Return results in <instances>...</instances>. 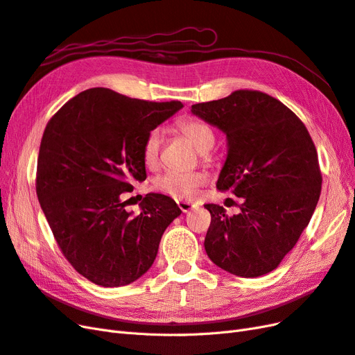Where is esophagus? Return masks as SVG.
<instances>
[{"mask_svg": "<svg viewBox=\"0 0 355 355\" xmlns=\"http://www.w3.org/2000/svg\"><path fill=\"white\" fill-rule=\"evenodd\" d=\"M178 206H179V209H180L182 211H184V213H187V211H189V210L194 209V204L189 202V201H184V200L178 201Z\"/></svg>", "mask_w": 355, "mask_h": 355, "instance_id": "obj_1", "label": "esophagus"}]
</instances>
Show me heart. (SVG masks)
<instances>
[{"mask_svg":"<svg viewBox=\"0 0 355 355\" xmlns=\"http://www.w3.org/2000/svg\"><path fill=\"white\" fill-rule=\"evenodd\" d=\"M178 130L196 145L202 159H209L207 151L213 148L216 136L213 128L198 118H185L178 123ZM161 145H163V130L155 127L145 137L142 157L145 164L154 167L158 163ZM206 182V176L200 171H178L167 170L154 180V188L166 196L176 200H191L197 196L200 187Z\"/></svg>","mask_w":355,"mask_h":355,"instance_id":"heart-1","label":"heart"}]
</instances>
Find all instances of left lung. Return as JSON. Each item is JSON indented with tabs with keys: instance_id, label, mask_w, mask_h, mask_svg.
<instances>
[{
	"instance_id": "obj_1",
	"label": "left lung",
	"mask_w": 355,
	"mask_h": 355,
	"mask_svg": "<svg viewBox=\"0 0 355 355\" xmlns=\"http://www.w3.org/2000/svg\"><path fill=\"white\" fill-rule=\"evenodd\" d=\"M191 111L227 135L216 187L244 198L231 218L218 204L204 206L211 214L207 256L239 277L271 272L296 245L320 198L323 178L313 139L292 110L263 92L235 90Z\"/></svg>"
}]
</instances>
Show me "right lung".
Segmentation results:
<instances>
[{"label": "right lung", "instance_id": "right-lung-1", "mask_svg": "<svg viewBox=\"0 0 355 355\" xmlns=\"http://www.w3.org/2000/svg\"><path fill=\"white\" fill-rule=\"evenodd\" d=\"M94 87L50 118L37 161V197L73 270L103 287L130 284L155 261L163 232L182 213L148 194L137 216L125 210L133 180L146 179V135L182 108Z\"/></svg>", "mask_w": 355, "mask_h": 355}]
</instances>
